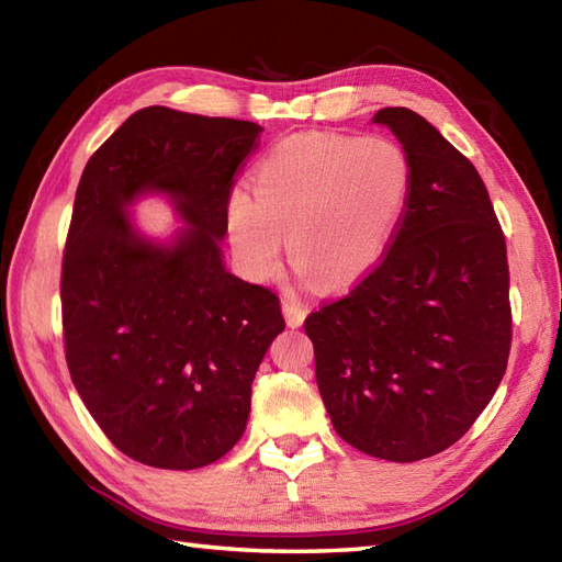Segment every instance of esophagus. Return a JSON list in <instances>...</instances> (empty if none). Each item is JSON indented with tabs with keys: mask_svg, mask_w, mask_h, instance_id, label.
Returning a JSON list of instances; mask_svg holds the SVG:
<instances>
[{
	"mask_svg": "<svg viewBox=\"0 0 562 562\" xmlns=\"http://www.w3.org/2000/svg\"><path fill=\"white\" fill-rule=\"evenodd\" d=\"M282 313H284V321H286V325H290V328H299V325H302L304 318H306L308 306L302 304V302H296L294 296H284L282 299Z\"/></svg>",
	"mask_w": 562,
	"mask_h": 562,
	"instance_id": "esophagus-1",
	"label": "esophagus"
}]
</instances>
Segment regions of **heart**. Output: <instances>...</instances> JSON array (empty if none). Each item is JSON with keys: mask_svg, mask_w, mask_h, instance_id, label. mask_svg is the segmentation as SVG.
<instances>
[{"mask_svg": "<svg viewBox=\"0 0 562 562\" xmlns=\"http://www.w3.org/2000/svg\"><path fill=\"white\" fill-rule=\"evenodd\" d=\"M254 192L227 199V234L256 280L278 276L284 251L323 290L367 278L395 239L414 167L387 136L306 132L278 140L260 158Z\"/></svg>", "mask_w": 562, "mask_h": 562, "instance_id": "obj_1", "label": "heart"}]
</instances>
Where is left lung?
Here are the masks:
<instances>
[{
  "instance_id": "obj_1",
  "label": "left lung",
  "mask_w": 562,
  "mask_h": 562,
  "mask_svg": "<svg viewBox=\"0 0 562 562\" xmlns=\"http://www.w3.org/2000/svg\"><path fill=\"white\" fill-rule=\"evenodd\" d=\"M414 184L390 249L304 323L337 436L390 462L448 450L486 409L513 345L510 268L476 167L407 108L378 110Z\"/></svg>"
}]
</instances>
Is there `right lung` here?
Segmentation results:
<instances>
[{"label": "right lung", "mask_w": 562, "mask_h": 562, "mask_svg": "<svg viewBox=\"0 0 562 562\" xmlns=\"http://www.w3.org/2000/svg\"><path fill=\"white\" fill-rule=\"evenodd\" d=\"M260 132L146 108L78 181L59 284L64 355L102 434L140 464L199 469L229 452L258 363L284 330L278 294L234 278L217 246ZM143 190L172 194L190 222L172 250L140 240L125 217Z\"/></svg>", "instance_id": "right-lung-1"}]
</instances>
